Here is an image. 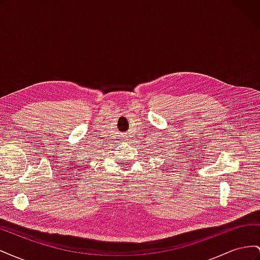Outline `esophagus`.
Segmentation results:
<instances>
[{
  "instance_id": "1",
  "label": "esophagus",
  "mask_w": 260,
  "mask_h": 260,
  "mask_svg": "<svg viewBox=\"0 0 260 260\" xmlns=\"http://www.w3.org/2000/svg\"><path fill=\"white\" fill-rule=\"evenodd\" d=\"M128 138H129V137H128V136H124V138H123V139H125V140H127V139H128Z\"/></svg>"
}]
</instances>
